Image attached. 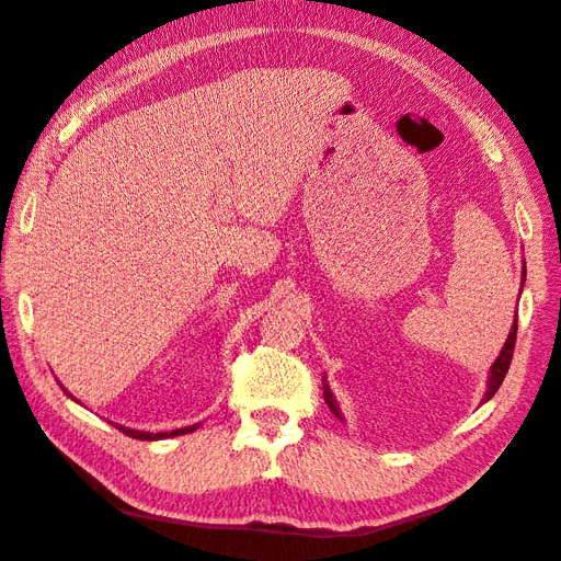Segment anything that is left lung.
<instances>
[{
    "mask_svg": "<svg viewBox=\"0 0 561 561\" xmlns=\"http://www.w3.org/2000/svg\"><path fill=\"white\" fill-rule=\"evenodd\" d=\"M524 276H526V268H524ZM522 283H524V280H522ZM515 342H517V313H515L513 330H511V334H507L505 344H503V348H501V353H499V358L494 360V365H491L489 381H486V393H484V400H482V402L494 398L496 390L501 388V383H503V379H505V375H507V367H511V363H513ZM322 396H325V402H328V407L332 410V414H334L336 419L344 421V416H342V412H339V404H336V400H334V396H332V390L328 388V383H322Z\"/></svg>",
    "mask_w": 561,
    "mask_h": 561,
    "instance_id": "1",
    "label": "left lung"
}]
</instances>
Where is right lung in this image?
Here are the masks:
<instances>
[{
    "instance_id": "add662e5",
    "label": "right lung",
    "mask_w": 561,
    "mask_h": 561,
    "mask_svg": "<svg viewBox=\"0 0 561 561\" xmlns=\"http://www.w3.org/2000/svg\"><path fill=\"white\" fill-rule=\"evenodd\" d=\"M65 390V388H62ZM67 393V390H65ZM70 396V393H67ZM72 398V396H70ZM118 431L122 433H126L128 437H135V439H163V437H175V435H184V433H192V431H196L198 428V423H194V426H190V428H178V431H171V433H145V431H133V428H126V426H116Z\"/></svg>"
}]
</instances>
